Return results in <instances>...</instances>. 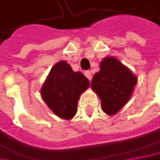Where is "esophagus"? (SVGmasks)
I'll list each match as a JSON object with an SVG mask.
<instances>
[{"label": "esophagus", "mask_w": 160, "mask_h": 160, "mask_svg": "<svg viewBox=\"0 0 160 160\" xmlns=\"http://www.w3.org/2000/svg\"><path fill=\"white\" fill-rule=\"evenodd\" d=\"M84 75L88 78V80H92V72L91 71H89V70H87V71H85V73H84Z\"/></svg>", "instance_id": "1"}]
</instances>
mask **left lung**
Returning <instances> with one entry per match:
<instances>
[{
    "label": "left lung",
    "instance_id": "8db88e82",
    "mask_svg": "<svg viewBox=\"0 0 160 160\" xmlns=\"http://www.w3.org/2000/svg\"><path fill=\"white\" fill-rule=\"evenodd\" d=\"M137 77L116 58H106L95 73L92 88L100 97L102 109L107 114H115L129 101L137 85Z\"/></svg>",
    "mask_w": 160,
    "mask_h": 160
}]
</instances>
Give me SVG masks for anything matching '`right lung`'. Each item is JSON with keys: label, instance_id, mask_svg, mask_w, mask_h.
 Listing matches in <instances>:
<instances>
[{"label": "right lung", "instance_id": "add662e5", "mask_svg": "<svg viewBox=\"0 0 160 160\" xmlns=\"http://www.w3.org/2000/svg\"><path fill=\"white\" fill-rule=\"evenodd\" d=\"M89 86V80L81 72H74L67 62L59 61L52 68L41 95L55 114L68 120L76 114L78 100Z\"/></svg>", "mask_w": 160, "mask_h": 160}]
</instances>
